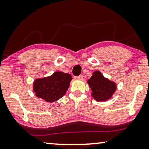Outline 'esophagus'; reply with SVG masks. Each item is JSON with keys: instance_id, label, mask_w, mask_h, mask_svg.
Masks as SVG:
<instances>
[{"instance_id": "esophagus-1", "label": "esophagus", "mask_w": 149, "mask_h": 149, "mask_svg": "<svg viewBox=\"0 0 149 149\" xmlns=\"http://www.w3.org/2000/svg\"><path fill=\"white\" fill-rule=\"evenodd\" d=\"M74 79H76V80H82L83 75H79L78 77H74Z\"/></svg>"}]
</instances>
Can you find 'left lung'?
<instances>
[{"mask_svg":"<svg viewBox=\"0 0 149 149\" xmlns=\"http://www.w3.org/2000/svg\"><path fill=\"white\" fill-rule=\"evenodd\" d=\"M88 84L92 90L91 96L98 102L110 99L117 88L114 81L106 78L98 70L94 71L92 76L88 80Z\"/></svg>","mask_w":149,"mask_h":149,"instance_id":"left-lung-1","label":"left lung"}]
</instances>
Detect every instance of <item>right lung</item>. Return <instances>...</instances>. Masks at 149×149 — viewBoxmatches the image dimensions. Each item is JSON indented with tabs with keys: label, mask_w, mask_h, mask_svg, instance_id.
<instances>
[{
	"label": "right lung",
	"mask_w": 149,
	"mask_h": 149,
	"mask_svg": "<svg viewBox=\"0 0 149 149\" xmlns=\"http://www.w3.org/2000/svg\"><path fill=\"white\" fill-rule=\"evenodd\" d=\"M72 79L69 73L56 71L51 76L35 79L33 90L37 97L53 103L65 95Z\"/></svg>",
	"instance_id": "1"
}]
</instances>
